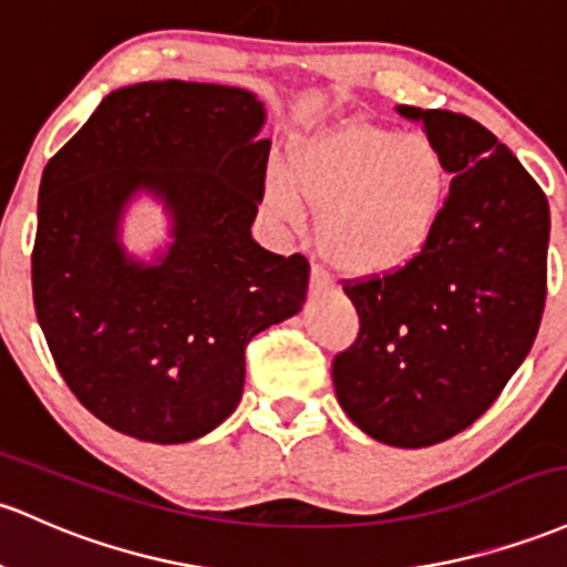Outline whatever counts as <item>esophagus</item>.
Listing matches in <instances>:
<instances>
[{
    "instance_id": "34e87169",
    "label": "esophagus",
    "mask_w": 567,
    "mask_h": 567,
    "mask_svg": "<svg viewBox=\"0 0 567 567\" xmlns=\"http://www.w3.org/2000/svg\"><path fill=\"white\" fill-rule=\"evenodd\" d=\"M328 285H331V279H328L326 269H322L320 264H312V277H309V288H312V293H320V290H326Z\"/></svg>"
}]
</instances>
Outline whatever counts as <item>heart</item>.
<instances>
[{
    "label": "heart",
    "instance_id": "obj_1",
    "mask_svg": "<svg viewBox=\"0 0 567 567\" xmlns=\"http://www.w3.org/2000/svg\"><path fill=\"white\" fill-rule=\"evenodd\" d=\"M450 166L425 134L350 121L298 140L266 174V207L301 226L317 213L322 252L344 274H388L416 258L439 228Z\"/></svg>",
    "mask_w": 567,
    "mask_h": 567
}]
</instances>
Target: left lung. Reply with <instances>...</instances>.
I'll use <instances>...</instances> for the list:
<instances>
[{
    "instance_id": "obj_1",
    "label": "left lung",
    "mask_w": 567,
    "mask_h": 567,
    "mask_svg": "<svg viewBox=\"0 0 567 567\" xmlns=\"http://www.w3.org/2000/svg\"><path fill=\"white\" fill-rule=\"evenodd\" d=\"M398 112L444 153L450 196L416 258L344 282L360 331L333 358V388L360 431L420 450L474 425L530 352L546 301L549 202L474 117Z\"/></svg>"
}]
</instances>
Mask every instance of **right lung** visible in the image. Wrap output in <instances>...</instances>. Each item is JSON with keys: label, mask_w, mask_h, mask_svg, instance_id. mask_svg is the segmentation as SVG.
<instances>
[{"label": "right lung", "mask_w": 567, "mask_h": 567, "mask_svg": "<svg viewBox=\"0 0 567 567\" xmlns=\"http://www.w3.org/2000/svg\"><path fill=\"white\" fill-rule=\"evenodd\" d=\"M264 117L231 85H128L42 172L37 320L78 401L117 433L185 444L215 431L241 398L252 336L301 312L309 260L250 234L271 147ZM136 189L164 197L175 220L153 267L116 241Z\"/></svg>", "instance_id": "obj_1"}]
</instances>
